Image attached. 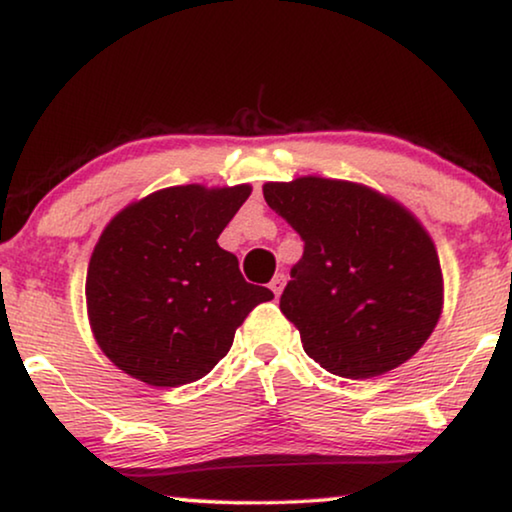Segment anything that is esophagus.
Here are the masks:
<instances>
[{
	"label": "esophagus",
	"mask_w": 512,
	"mask_h": 512,
	"mask_svg": "<svg viewBox=\"0 0 512 512\" xmlns=\"http://www.w3.org/2000/svg\"><path fill=\"white\" fill-rule=\"evenodd\" d=\"M284 284H286V277L282 275V272H279V275L272 277V282H270V289H272V293H275V296H279V293L284 291Z\"/></svg>",
	"instance_id": "34e87169"
}]
</instances>
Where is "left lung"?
<instances>
[{
  "label": "left lung",
  "mask_w": 512,
  "mask_h": 512,
  "mask_svg": "<svg viewBox=\"0 0 512 512\" xmlns=\"http://www.w3.org/2000/svg\"><path fill=\"white\" fill-rule=\"evenodd\" d=\"M263 198L303 237L279 310L328 373L368 380L412 359L443 314L431 235L401 202L354 181H268Z\"/></svg>",
  "instance_id": "left-lung-1"
}]
</instances>
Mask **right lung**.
Instances as JSON below:
<instances>
[{"label": "right lung", "instance_id": "add662e5", "mask_svg": "<svg viewBox=\"0 0 512 512\" xmlns=\"http://www.w3.org/2000/svg\"><path fill=\"white\" fill-rule=\"evenodd\" d=\"M249 184L170 186L130 202L102 230L86 275L90 331L104 356L151 387L205 377L270 289L244 282L219 235Z\"/></svg>", "mask_w": 512, "mask_h": 512}]
</instances>
